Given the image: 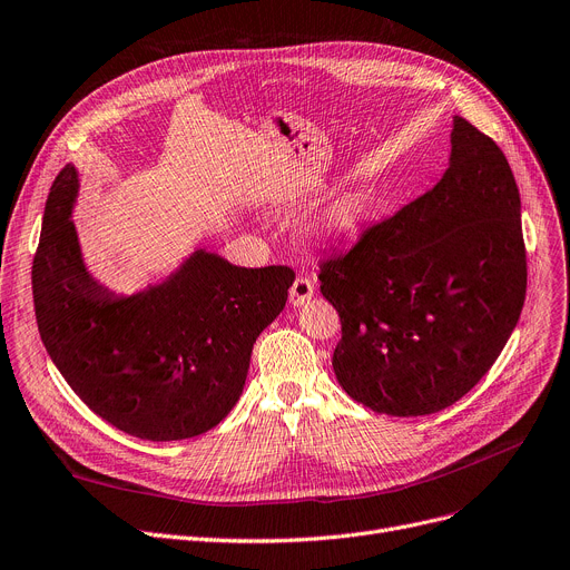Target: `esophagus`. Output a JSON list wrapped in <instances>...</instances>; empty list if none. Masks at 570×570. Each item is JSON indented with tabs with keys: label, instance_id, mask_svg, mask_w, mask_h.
<instances>
[{
	"label": "esophagus",
	"instance_id": "34e87169",
	"mask_svg": "<svg viewBox=\"0 0 570 570\" xmlns=\"http://www.w3.org/2000/svg\"><path fill=\"white\" fill-rule=\"evenodd\" d=\"M314 295V282L309 275H297L291 291H288V301L293 307H301L305 305L309 297Z\"/></svg>",
	"mask_w": 570,
	"mask_h": 570
}]
</instances>
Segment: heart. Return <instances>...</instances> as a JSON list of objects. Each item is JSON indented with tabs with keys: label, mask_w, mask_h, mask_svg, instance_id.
<instances>
[{
	"label": "heart",
	"mask_w": 570,
	"mask_h": 570,
	"mask_svg": "<svg viewBox=\"0 0 570 570\" xmlns=\"http://www.w3.org/2000/svg\"><path fill=\"white\" fill-rule=\"evenodd\" d=\"M370 213V194L367 191H348L342 196L327 213L323 226L327 233H346L353 226L361 224Z\"/></svg>",
	"instance_id": "b5f03b06"
}]
</instances>
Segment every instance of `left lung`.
<instances>
[{"label":"left lung","mask_w":570,"mask_h":570,"mask_svg":"<svg viewBox=\"0 0 570 570\" xmlns=\"http://www.w3.org/2000/svg\"><path fill=\"white\" fill-rule=\"evenodd\" d=\"M439 183L318 263L342 323L333 370L376 413L428 415L481 381L527 295L520 191L499 145L453 119Z\"/></svg>","instance_id":"1"}]
</instances>
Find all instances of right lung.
Instances as JSON below:
<instances>
[{
  "mask_svg": "<svg viewBox=\"0 0 570 570\" xmlns=\"http://www.w3.org/2000/svg\"><path fill=\"white\" fill-rule=\"evenodd\" d=\"M73 166L55 177L32 265L39 333L71 391L112 428L191 439L243 395L256 337L284 309L288 265L237 267L196 252L161 286L117 301L89 279L69 219Z\"/></svg>",
  "mask_w": 570,
  "mask_h": 570,
  "instance_id": "add662e5",
  "label": "right lung"
}]
</instances>
